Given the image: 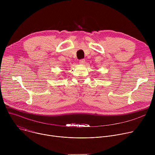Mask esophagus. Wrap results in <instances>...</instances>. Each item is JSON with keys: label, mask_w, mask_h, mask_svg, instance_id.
<instances>
[{"label": "esophagus", "mask_w": 155, "mask_h": 155, "mask_svg": "<svg viewBox=\"0 0 155 155\" xmlns=\"http://www.w3.org/2000/svg\"><path fill=\"white\" fill-rule=\"evenodd\" d=\"M80 64H82V65H83L84 63H85V60L84 59H81V60H80Z\"/></svg>", "instance_id": "esophagus-1"}]
</instances>
